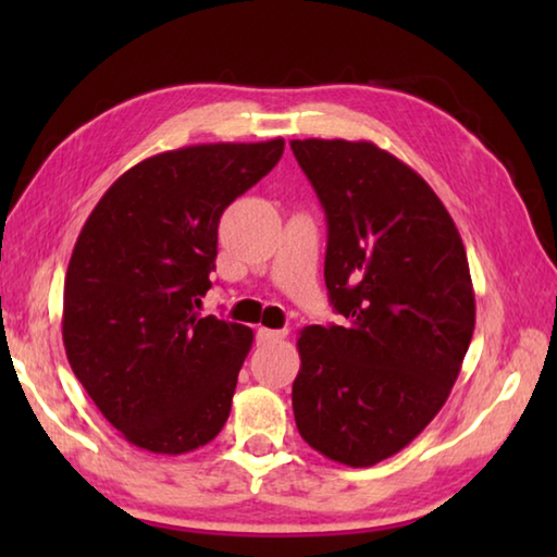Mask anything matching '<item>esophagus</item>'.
Listing matches in <instances>:
<instances>
[{"instance_id":"obj_1","label":"esophagus","mask_w":557,"mask_h":557,"mask_svg":"<svg viewBox=\"0 0 557 557\" xmlns=\"http://www.w3.org/2000/svg\"><path fill=\"white\" fill-rule=\"evenodd\" d=\"M285 336H287V329H265V326L258 329V342L260 344H277Z\"/></svg>"}]
</instances>
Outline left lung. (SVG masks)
<instances>
[{"mask_svg": "<svg viewBox=\"0 0 557 557\" xmlns=\"http://www.w3.org/2000/svg\"><path fill=\"white\" fill-rule=\"evenodd\" d=\"M324 206V280L344 326L299 332L301 440L346 467L398 455L449 398L474 334L465 243L398 157L358 139H292Z\"/></svg>", "mask_w": 557, "mask_h": 557, "instance_id": "left-lung-1", "label": "left lung"}]
</instances>
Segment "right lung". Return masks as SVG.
I'll return each mask as SVG.
<instances>
[{"mask_svg": "<svg viewBox=\"0 0 557 557\" xmlns=\"http://www.w3.org/2000/svg\"><path fill=\"white\" fill-rule=\"evenodd\" d=\"M285 152L270 143L191 145L112 184L75 240L63 346L75 379L129 445L184 455L231 414L252 329L201 317L221 213Z\"/></svg>", "mask_w": 557, "mask_h": 557, "instance_id": "right-lung-1", "label": "right lung"}]
</instances>
